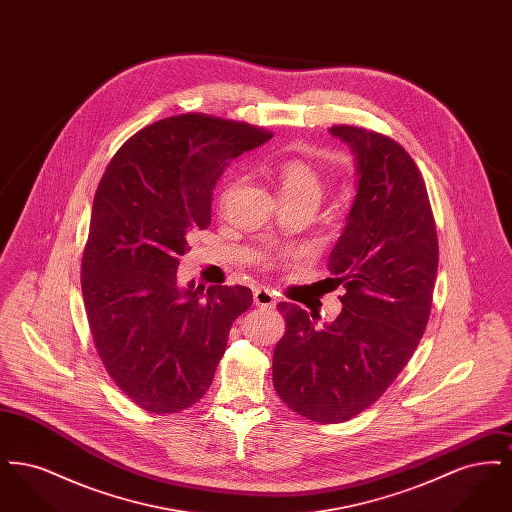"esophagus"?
Segmentation results:
<instances>
[{
	"label": "esophagus",
	"instance_id": "esophagus-1",
	"mask_svg": "<svg viewBox=\"0 0 512 512\" xmlns=\"http://www.w3.org/2000/svg\"><path fill=\"white\" fill-rule=\"evenodd\" d=\"M253 301H255L257 307H268V309H272V307L276 305L274 293L267 290V288H257V290L253 292Z\"/></svg>",
	"mask_w": 512,
	"mask_h": 512
}]
</instances>
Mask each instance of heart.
<instances>
[{"label": "heart", "instance_id": "obj_1", "mask_svg": "<svg viewBox=\"0 0 512 512\" xmlns=\"http://www.w3.org/2000/svg\"><path fill=\"white\" fill-rule=\"evenodd\" d=\"M278 194L284 203H311L318 205L324 194V182L320 172L303 159L282 161L276 171Z\"/></svg>", "mask_w": 512, "mask_h": 512}]
</instances>
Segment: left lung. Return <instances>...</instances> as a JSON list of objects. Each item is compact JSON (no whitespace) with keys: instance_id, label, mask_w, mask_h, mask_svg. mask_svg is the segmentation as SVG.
Segmentation results:
<instances>
[{"instance_id":"obj_1","label":"left lung","mask_w":512,"mask_h":512,"mask_svg":"<svg viewBox=\"0 0 512 512\" xmlns=\"http://www.w3.org/2000/svg\"><path fill=\"white\" fill-rule=\"evenodd\" d=\"M330 132L353 149L359 174L328 259L343 309L317 328L301 307L278 303L286 332L272 355L278 397L320 424L363 413L407 366L430 318L439 257L428 190L405 147L359 126Z\"/></svg>"}]
</instances>
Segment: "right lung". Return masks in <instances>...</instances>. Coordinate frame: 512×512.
<instances>
[{
    "label": "right lung",
    "mask_w": 512,
    "mask_h": 512,
    "mask_svg": "<svg viewBox=\"0 0 512 512\" xmlns=\"http://www.w3.org/2000/svg\"><path fill=\"white\" fill-rule=\"evenodd\" d=\"M270 138L184 113L128 138L99 180L82 253L86 317L105 370L147 413H180L207 393L232 322L253 303L245 286L178 288L176 268L188 238L211 224L228 161Z\"/></svg>",
    "instance_id": "right-lung-1"
}]
</instances>
